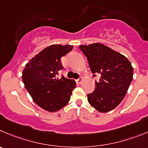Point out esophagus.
<instances>
[{
    "instance_id": "obj_1",
    "label": "esophagus",
    "mask_w": 148,
    "mask_h": 148,
    "mask_svg": "<svg viewBox=\"0 0 148 148\" xmlns=\"http://www.w3.org/2000/svg\"><path fill=\"white\" fill-rule=\"evenodd\" d=\"M82 81H83V78H78V79H77L75 81H76L77 84H81V82H82Z\"/></svg>"
}]
</instances>
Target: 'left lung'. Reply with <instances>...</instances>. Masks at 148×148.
<instances>
[{"mask_svg":"<svg viewBox=\"0 0 148 148\" xmlns=\"http://www.w3.org/2000/svg\"><path fill=\"white\" fill-rule=\"evenodd\" d=\"M93 76L100 75L95 81V90L87 94L88 103L97 110L107 112L121 102L133 78V67L123 54L101 43L81 45Z\"/></svg>","mask_w":148,"mask_h":148,"instance_id":"obj_1","label":"left lung"}]
</instances>
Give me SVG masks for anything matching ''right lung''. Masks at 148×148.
<instances>
[{
    "instance_id": "obj_1",
    "label": "right lung",
    "mask_w": 148,
    "mask_h": 148,
    "mask_svg": "<svg viewBox=\"0 0 148 148\" xmlns=\"http://www.w3.org/2000/svg\"><path fill=\"white\" fill-rule=\"evenodd\" d=\"M70 45L54 44L45 48L27 63L22 71V81L33 101L43 110L56 112L69 102L74 80L57 78L63 69L61 57L73 49Z\"/></svg>"
}]
</instances>
